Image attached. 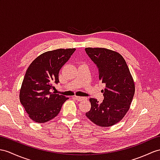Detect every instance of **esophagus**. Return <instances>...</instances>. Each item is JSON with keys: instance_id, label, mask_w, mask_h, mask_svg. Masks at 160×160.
<instances>
[{"instance_id": "34e87169", "label": "esophagus", "mask_w": 160, "mask_h": 160, "mask_svg": "<svg viewBox=\"0 0 160 160\" xmlns=\"http://www.w3.org/2000/svg\"><path fill=\"white\" fill-rule=\"evenodd\" d=\"M74 98H75V100H77L78 101H82L83 100L87 99L85 97H80V96H75L74 97Z\"/></svg>"}]
</instances>
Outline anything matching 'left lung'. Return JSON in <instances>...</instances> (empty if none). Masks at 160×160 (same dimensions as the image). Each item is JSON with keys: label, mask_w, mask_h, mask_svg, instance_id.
<instances>
[{"label": "left lung", "mask_w": 160, "mask_h": 160, "mask_svg": "<svg viewBox=\"0 0 160 160\" xmlns=\"http://www.w3.org/2000/svg\"><path fill=\"white\" fill-rule=\"evenodd\" d=\"M98 69L99 80L106 84L104 100L90 98L91 109L85 113L97 126L109 127L122 120L130 108L135 92L134 83L126 62L119 53L105 48H85Z\"/></svg>", "instance_id": "8db88e82"}]
</instances>
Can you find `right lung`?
<instances>
[{"instance_id": "1", "label": "right lung", "mask_w": 160, "mask_h": 160, "mask_svg": "<svg viewBox=\"0 0 160 160\" xmlns=\"http://www.w3.org/2000/svg\"><path fill=\"white\" fill-rule=\"evenodd\" d=\"M75 49H58L38 56L27 69L19 100L29 118L37 123L53 119L68 98L52 92V83L60 82L58 75Z\"/></svg>"}]
</instances>
